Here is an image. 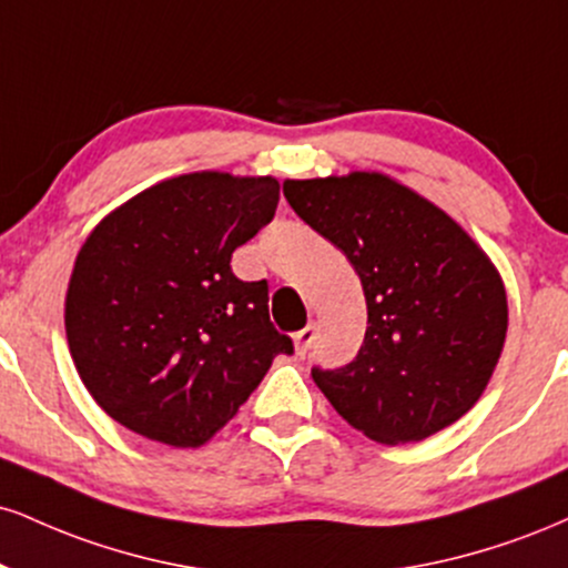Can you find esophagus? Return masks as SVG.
<instances>
[{
    "mask_svg": "<svg viewBox=\"0 0 568 568\" xmlns=\"http://www.w3.org/2000/svg\"><path fill=\"white\" fill-rule=\"evenodd\" d=\"M314 338H317V327H314L312 323L304 327V331H298L296 336H293V341H296V352L298 354H306L312 349V344H314Z\"/></svg>",
    "mask_w": 568,
    "mask_h": 568,
    "instance_id": "34e87169",
    "label": "esophagus"
}]
</instances>
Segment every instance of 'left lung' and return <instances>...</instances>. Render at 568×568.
<instances>
[{
    "label": "left lung",
    "mask_w": 568,
    "mask_h": 568,
    "mask_svg": "<svg viewBox=\"0 0 568 568\" xmlns=\"http://www.w3.org/2000/svg\"><path fill=\"white\" fill-rule=\"evenodd\" d=\"M291 209L349 258L367 302L357 357L312 367L349 426L381 444L420 442L479 402L500 359L508 298L455 219L378 172L288 180Z\"/></svg>",
    "instance_id": "1"
}]
</instances>
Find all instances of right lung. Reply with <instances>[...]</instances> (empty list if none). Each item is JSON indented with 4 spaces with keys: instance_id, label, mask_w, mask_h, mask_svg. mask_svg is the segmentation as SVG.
I'll use <instances>...</instances> for the list:
<instances>
[{
    "instance_id": "obj_1",
    "label": "right lung",
    "mask_w": 568,
    "mask_h": 568,
    "mask_svg": "<svg viewBox=\"0 0 568 568\" xmlns=\"http://www.w3.org/2000/svg\"><path fill=\"white\" fill-rule=\"evenodd\" d=\"M272 176L195 172L142 190L89 232L65 296L73 365L94 402L145 439L201 447L293 341L266 280L232 251L272 222Z\"/></svg>"
}]
</instances>
